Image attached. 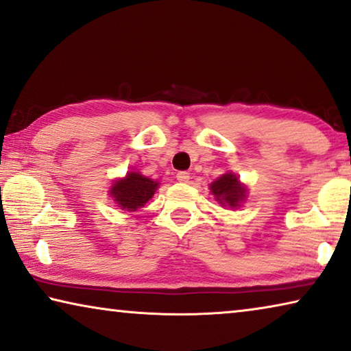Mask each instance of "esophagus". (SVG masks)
<instances>
[{
	"mask_svg": "<svg viewBox=\"0 0 351 351\" xmlns=\"http://www.w3.org/2000/svg\"><path fill=\"white\" fill-rule=\"evenodd\" d=\"M176 180L180 182H189V180H191V175H189L187 171H178Z\"/></svg>",
	"mask_w": 351,
	"mask_h": 351,
	"instance_id": "1",
	"label": "esophagus"
}]
</instances>
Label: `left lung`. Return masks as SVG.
<instances>
[{
    "label": "left lung",
    "instance_id": "8db88e82",
    "mask_svg": "<svg viewBox=\"0 0 351 351\" xmlns=\"http://www.w3.org/2000/svg\"><path fill=\"white\" fill-rule=\"evenodd\" d=\"M209 189L217 202L231 209H237L247 198V187L239 181L234 173H225L217 178Z\"/></svg>",
    "mask_w": 351,
    "mask_h": 351
}]
</instances>
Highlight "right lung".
Here are the masks:
<instances>
[{
    "instance_id": "right-lung-1",
    "label": "right lung",
    "mask_w": 351,
    "mask_h": 351,
    "mask_svg": "<svg viewBox=\"0 0 351 351\" xmlns=\"http://www.w3.org/2000/svg\"><path fill=\"white\" fill-rule=\"evenodd\" d=\"M159 187L158 181L143 176L138 171H128L125 178L114 181L110 186L109 195L114 198L117 206L128 213H136L138 208L153 198L156 189Z\"/></svg>"
}]
</instances>
